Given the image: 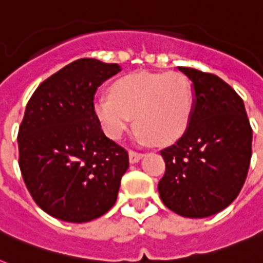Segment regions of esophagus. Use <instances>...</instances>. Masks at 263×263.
Here are the masks:
<instances>
[{
    "label": "esophagus",
    "instance_id": "esophagus-1",
    "mask_svg": "<svg viewBox=\"0 0 263 263\" xmlns=\"http://www.w3.org/2000/svg\"><path fill=\"white\" fill-rule=\"evenodd\" d=\"M128 156H129V161H131L132 164H135V162H138V161H139L140 158L144 156V154H143V153L135 152V150H129Z\"/></svg>",
    "mask_w": 263,
    "mask_h": 263
}]
</instances>
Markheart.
Returning <instances> with one entry per match:
<instances>
[{"mask_svg":"<svg viewBox=\"0 0 263 263\" xmlns=\"http://www.w3.org/2000/svg\"><path fill=\"white\" fill-rule=\"evenodd\" d=\"M110 95L94 101L103 132L121 139L134 124L140 138L157 146L175 143L187 131L194 111V90L180 72H131L116 79Z\"/></svg>","mask_w":263,"mask_h":263,"instance_id":"heart-1","label":"heart"}]
</instances>
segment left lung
<instances>
[{
    "mask_svg": "<svg viewBox=\"0 0 263 263\" xmlns=\"http://www.w3.org/2000/svg\"><path fill=\"white\" fill-rule=\"evenodd\" d=\"M194 84L187 131L161 150L165 173L158 183L164 204L176 214L203 218L224 210L243 188L253 154V128L243 99L218 76L179 67Z\"/></svg>",
    "mask_w": 263,
    "mask_h": 263,
    "instance_id": "8db88e82",
    "label": "left lung"
}]
</instances>
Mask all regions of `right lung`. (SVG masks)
Segmentation results:
<instances>
[{
  "label": "right lung",
  "mask_w": 263,
  "mask_h": 263,
  "mask_svg": "<svg viewBox=\"0 0 263 263\" xmlns=\"http://www.w3.org/2000/svg\"><path fill=\"white\" fill-rule=\"evenodd\" d=\"M120 71L117 64L76 60L39 84L27 103L18 166L35 203L51 217L87 222L117 200L129 158L101 129L94 94Z\"/></svg>",
  "instance_id": "right-lung-1"
}]
</instances>
